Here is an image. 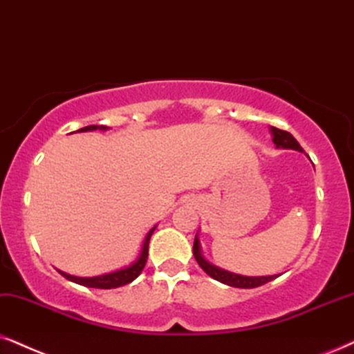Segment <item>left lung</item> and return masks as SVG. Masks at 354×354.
I'll return each mask as SVG.
<instances>
[{
  "label": "left lung",
  "mask_w": 354,
  "mask_h": 354,
  "mask_svg": "<svg viewBox=\"0 0 354 354\" xmlns=\"http://www.w3.org/2000/svg\"><path fill=\"white\" fill-rule=\"evenodd\" d=\"M272 142H274L276 147H281V149H290V150H297V151H304L302 147L299 145V142L294 138L288 131H281V129L272 127ZM192 253H194L196 261L199 263V266L207 272L210 277L214 279L221 281V283L232 286V288H241V289H252V288H258V286H263L270 281L276 279V276H258V277H252V276H240V274H234V272L223 271L221 268L210 265V263L205 261L201 254V248H199V240L198 236L194 239V247H192Z\"/></svg>",
  "instance_id": "1"
}]
</instances>
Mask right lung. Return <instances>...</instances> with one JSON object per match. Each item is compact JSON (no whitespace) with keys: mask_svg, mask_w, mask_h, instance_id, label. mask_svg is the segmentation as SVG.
<instances>
[{"mask_svg":"<svg viewBox=\"0 0 354 354\" xmlns=\"http://www.w3.org/2000/svg\"><path fill=\"white\" fill-rule=\"evenodd\" d=\"M96 129H102V131H106L107 127H104V125H88V127L80 129L78 132L96 131ZM153 230H155V227L149 232V234H147L145 241H144V247H142L140 257H138L137 261L133 263V265L129 266V268H124V270L109 272V274L95 276V277H77V276L66 274V272H62V271H60V274L64 276V277H66V279H68V281H73V283L86 286V288H96V289H114V288H120V286H125V284L132 283V281L136 279V277L142 272V270H144V268H145L147 258H149L150 236H151V234H153Z\"/></svg>","mask_w":354,"mask_h":354,"instance_id":"right-lung-1","label":"right lung"}]
</instances>
